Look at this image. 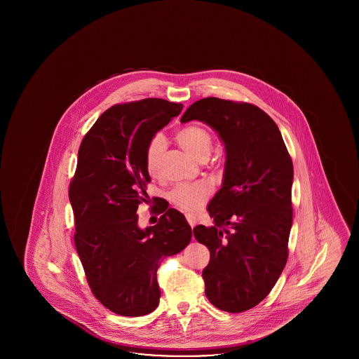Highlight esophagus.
Masks as SVG:
<instances>
[{
  "label": "esophagus",
  "mask_w": 359,
  "mask_h": 359,
  "mask_svg": "<svg viewBox=\"0 0 359 359\" xmlns=\"http://www.w3.org/2000/svg\"><path fill=\"white\" fill-rule=\"evenodd\" d=\"M186 219H187L188 224L194 229L196 226V217L192 214H186Z\"/></svg>",
  "instance_id": "1"
}]
</instances>
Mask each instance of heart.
Wrapping results in <instances>:
<instances>
[{
  "mask_svg": "<svg viewBox=\"0 0 359 359\" xmlns=\"http://www.w3.org/2000/svg\"><path fill=\"white\" fill-rule=\"evenodd\" d=\"M179 145L195 157L196 160L207 158L212 148V136L201 125H188L175 133ZM164 138L160 135L151 138L145 149V165L151 175L158 171L160 157L164 152ZM212 184L208 180H199L195 183H180L168 192V199L172 205L184 212H195L202 208L210 195L212 194Z\"/></svg>",
  "mask_w": 359,
  "mask_h": 359,
  "instance_id": "heart-1",
  "label": "heart"
}]
</instances>
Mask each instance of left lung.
<instances>
[{
    "label": "left lung",
    "instance_id": "left-lung-1",
    "mask_svg": "<svg viewBox=\"0 0 359 359\" xmlns=\"http://www.w3.org/2000/svg\"><path fill=\"white\" fill-rule=\"evenodd\" d=\"M199 120L224 142L223 186L207 207L215 224L194 229L210 250L205 296L226 312L256 307L272 290L288 259L293 164L281 133L256 104L203 98L182 122Z\"/></svg>",
    "mask_w": 359,
    "mask_h": 359
}]
</instances>
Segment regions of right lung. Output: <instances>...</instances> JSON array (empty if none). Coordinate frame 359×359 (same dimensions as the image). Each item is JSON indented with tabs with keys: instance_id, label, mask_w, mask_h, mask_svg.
I'll use <instances>...</instances> for the list:
<instances>
[{
	"instance_id": "right-lung-1",
	"label": "right lung",
	"mask_w": 359,
	"mask_h": 359,
	"mask_svg": "<svg viewBox=\"0 0 359 359\" xmlns=\"http://www.w3.org/2000/svg\"><path fill=\"white\" fill-rule=\"evenodd\" d=\"M182 107L161 98L114 104L78 151L69 187L74 243L93 294L117 315L142 316L156 309L160 262L182 252L192 236L184 215L168 205L158 210L165 214L157 224L145 230L137 224L138 205L149 201L147 145Z\"/></svg>"
}]
</instances>
